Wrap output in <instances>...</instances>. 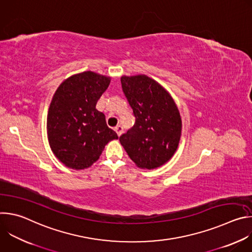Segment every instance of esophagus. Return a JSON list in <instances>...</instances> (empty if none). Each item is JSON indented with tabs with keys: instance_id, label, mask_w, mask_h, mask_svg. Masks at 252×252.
Instances as JSON below:
<instances>
[{
	"instance_id": "esophagus-1",
	"label": "esophagus",
	"mask_w": 252,
	"mask_h": 252,
	"mask_svg": "<svg viewBox=\"0 0 252 252\" xmlns=\"http://www.w3.org/2000/svg\"><path fill=\"white\" fill-rule=\"evenodd\" d=\"M115 130H116V132L118 133V135H119V136H121V135H122V133H123V131H124V128H123V126H116V127H115Z\"/></svg>"
}]
</instances>
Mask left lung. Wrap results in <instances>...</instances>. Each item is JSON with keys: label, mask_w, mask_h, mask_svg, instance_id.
<instances>
[{"label": "left lung", "mask_w": 252, "mask_h": 252, "mask_svg": "<svg viewBox=\"0 0 252 252\" xmlns=\"http://www.w3.org/2000/svg\"><path fill=\"white\" fill-rule=\"evenodd\" d=\"M123 91L135 117L134 126L120 136L121 145L142 169L166 163L177 150L183 123L170 94L146 75L123 76Z\"/></svg>", "instance_id": "1"}]
</instances>
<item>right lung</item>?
I'll return each instance as SVG.
<instances>
[{
	"label": "right lung",
	"mask_w": 252,
	"mask_h": 252,
	"mask_svg": "<svg viewBox=\"0 0 252 252\" xmlns=\"http://www.w3.org/2000/svg\"><path fill=\"white\" fill-rule=\"evenodd\" d=\"M111 77L87 70L65 79L53 95L47 118L49 145L66 167L92 166L104 147L119 136L95 109Z\"/></svg>",
	"instance_id": "obj_1"
}]
</instances>
